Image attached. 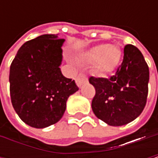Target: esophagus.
Returning a JSON list of instances; mask_svg holds the SVG:
<instances>
[{
	"mask_svg": "<svg viewBox=\"0 0 158 158\" xmlns=\"http://www.w3.org/2000/svg\"><path fill=\"white\" fill-rule=\"evenodd\" d=\"M88 81V78L84 75V74H82V73H80L79 74V76L76 78V82H77V85L80 87L82 84H84V83H86Z\"/></svg>",
	"mask_w": 158,
	"mask_h": 158,
	"instance_id": "esophagus-1",
	"label": "esophagus"
}]
</instances>
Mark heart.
Instances as JSON below:
<instances>
[{
    "label": "heart",
    "mask_w": 158,
    "mask_h": 158,
    "mask_svg": "<svg viewBox=\"0 0 158 158\" xmlns=\"http://www.w3.org/2000/svg\"><path fill=\"white\" fill-rule=\"evenodd\" d=\"M122 51L117 45H99L90 48L84 55L87 62L93 63L94 72L100 76L112 73L118 67Z\"/></svg>",
    "instance_id": "heart-1"
}]
</instances>
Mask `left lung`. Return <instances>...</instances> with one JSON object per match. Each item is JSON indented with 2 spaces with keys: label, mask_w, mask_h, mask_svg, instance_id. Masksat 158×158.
Here are the masks:
<instances>
[{
  "label": "left lung",
  "mask_w": 158,
  "mask_h": 158,
  "mask_svg": "<svg viewBox=\"0 0 158 158\" xmlns=\"http://www.w3.org/2000/svg\"><path fill=\"white\" fill-rule=\"evenodd\" d=\"M95 88L91 102L94 114L111 126H121L136 119L146 104L149 69L140 50L133 45L123 49V59L115 75L89 79Z\"/></svg>",
  "instance_id": "1"
}]
</instances>
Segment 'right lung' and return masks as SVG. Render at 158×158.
<instances>
[{"mask_svg":"<svg viewBox=\"0 0 158 158\" xmlns=\"http://www.w3.org/2000/svg\"><path fill=\"white\" fill-rule=\"evenodd\" d=\"M65 39L43 35L19 48L10 67V95L14 109L26 124L45 128L66 110L68 98L79 90L75 80L64 77L59 66Z\"/></svg>","mask_w":158,"mask_h":158,"instance_id":"1","label":"right lung"}]
</instances>
